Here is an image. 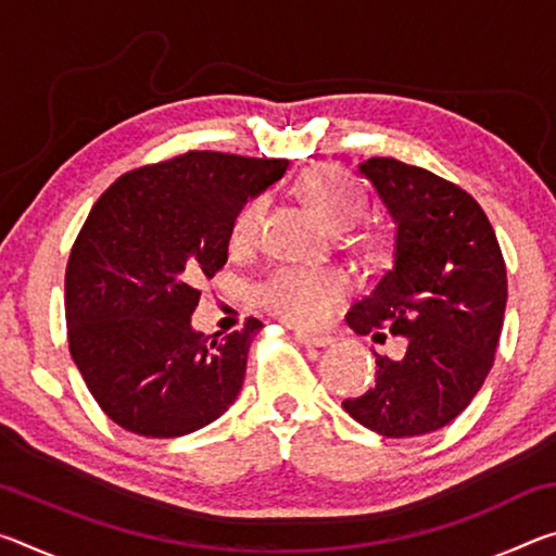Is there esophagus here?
<instances>
[{
    "label": "esophagus",
    "instance_id": "esophagus-1",
    "mask_svg": "<svg viewBox=\"0 0 556 556\" xmlns=\"http://www.w3.org/2000/svg\"><path fill=\"white\" fill-rule=\"evenodd\" d=\"M294 338L299 343H304L308 348H326L331 343V336H324V333H308V331H296Z\"/></svg>",
    "mask_w": 556,
    "mask_h": 556
}]
</instances>
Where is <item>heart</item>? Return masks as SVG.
<instances>
[{"mask_svg": "<svg viewBox=\"0 0 556 556\" xmlns=\"http://www.w3.org/2000/svg\"><path fill=\"white\" fill-rule=\"evenodd\" d=\"M308 208L333 230H351L368 213V195L336 166H314L296 186ZM269 208L265 193L252 195L235 215L232 242L252 244L262 232ZM353 294V277L338 267L285 265L271 271L257 289L262 306L281 321L301 328L326 324Z\"/></svg>", "mask_w": 556, "mask_h": 556, "instance_id": "heart-1", "label": "heart"}]
</instances>
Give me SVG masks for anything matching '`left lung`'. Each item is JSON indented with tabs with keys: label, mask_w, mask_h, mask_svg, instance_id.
I'll return each mask as SVG.
<instances>
[{
	"label": "left lung",
	"mask_w": 556,
	"mask_h": 556,
	"mask_svg": "<svg viewBox=\"0 0 556 556\" xmlns=\"http://www.w3.org/2000/svg\"><path fill=\"white\" fill-rule=\"evenodd\" d=\"M361 174L392 215V265L345 321L361 336L384 328L407 338V353H375V388L343 409L382 437H421L456 419L493 368L505 260L488 215L460 186L390 156L368 159Z\"/></svg>",
	"instance_id": "left-lung-1"
}]
</instances>
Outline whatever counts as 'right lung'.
<instances>
[{"label": "right lung", "mask_w": 556, "mask_h": 556, "mask_svg": "<svg viewBox=\"0 0 556 556\" xmlns=\"http://www.w3.org/2000/svg\"><path fill=\"white\" fill-rule=\"evenodd\" d=\"M287 159L186 152L122 174L83 223L65 267V324L100 409L139 437L211 425L238 397L262 324L191 328L203 279L228 262L235 215Z\"/></svg>", "instance_id": "obj_1"}]
</instances>
